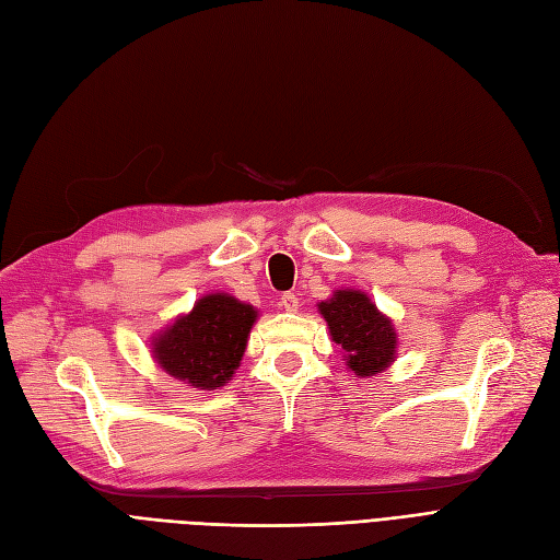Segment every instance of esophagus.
<instances>
[{
	"instance_id": "obj_1",
	"label": "esophagus",
	"mask_w": 560,
	"mask_h": 560,
	"mask_svg": "<svg viewBox=\"0 0 560 560\" xmlns=\"http://www.w3.org/2000/svg\"><path fill=\"white\" fill-rule=\"evenodd\" d=\"M279 300H281V310H285V312L300 310V298L295 293H283Z\"/></svg>"
}]
</instances>
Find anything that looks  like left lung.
<instances>
[{
  "mask_svg": "<svg viewBox=\"0 0 560 560\" xmlns=\"http://www.w3.org/2000/svg\"><path fill=\"white\" fill-rule=\"evenodd\" d=\"M318 310L328 320L332 339L345 351L349 368L358 376H372L393 363V326L368 295L358 291H337L332 300L320 302Z\"/></svg>",
  "mask_w": 560,
  "mask_h": 560,
  "instance_id": "8db88e82",
  "label": "left lung"
}]
</instances>
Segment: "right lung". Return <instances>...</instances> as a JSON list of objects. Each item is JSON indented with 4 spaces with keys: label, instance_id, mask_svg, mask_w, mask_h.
<instances>
[{
    "label": "right lung",
    "instance_id": "1",
    "mask_svg": "<svg viewBox=\"0 0 560 560\" xmlns=\"http://www.w3.org/2000/svg\"><path fill=\"white\" fill-rule=\"evenodd\" d=\"M256 310L230 295H207L155 339V358L167 374L195 388L223 386L240 368Z\"/></svg>",
    "mask_w": 560,
    "mask_h": 560
}]
</instances>
